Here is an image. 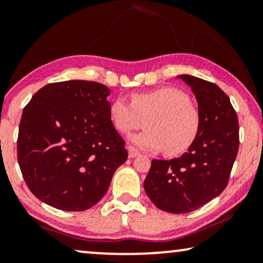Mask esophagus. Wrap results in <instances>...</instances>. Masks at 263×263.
<instances>
[{"label": "esophagus", "instance_id": "obj_1", "mask_svg": "<svg viewBox=\"0 0 263 263\" xmlns=\"http://www.w3.org/2000/svg\"><path fill=\"white\" fill-rule=\"evenodd\" d=\"M128 153H129V157H130V158H136L138 156H140L139 151L136 149L135 147H133V146H129L128 147Z\"/></svg>", "mask_w": 263, "mask_h": 263}]
</instances>
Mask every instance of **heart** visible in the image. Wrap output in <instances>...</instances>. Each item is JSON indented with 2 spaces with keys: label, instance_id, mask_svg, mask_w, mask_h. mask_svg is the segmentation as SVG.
<instances>
[{
  "label": "heart",
  "instance_id": "obj_1",
  "mask_svg": "<svg viewBox=\"0 0 263 263\" xmlns=\"http://www.w3.org/2000/svg\"><path fill=\"white\" fill-rule=\"evenodd\" d=\"M109 117L117 132L128 134L142 125L146 130L129 138L139 148L152 152L165 149L178 156L193 145L200 132V114L186 93L174 87L134 93L132 103L123 97L109 105Z\"/></svg>",
  "mask_w": 263,
  "mask_h": 263
}]
</instances>
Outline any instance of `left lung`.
I'll use <instances>...</instances> for the list:
<instances>
[{
    "instance_id": "left-lung-1",
    "label": "left lung",
    "mask_w": 263,
    "mask_h": 263,
    "mask_svg": "<svg viewBox=\"0 0 263 263\" xmlns=\"http://www.w3.org/2000/svg\"><path fill=\"white\" fill-rule=\"evenodd\" d=\"M192 88L201 125L183 156L153 159L143 188L151 201L168 213H189L217 197L228 185L239 146L238 118L230 98L215 84L178 75Z\"/></svg>"
}]
</instances>
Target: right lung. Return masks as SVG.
Here are the masks:
<instances>
[{
	"mask_svg": "<svg viewBox=\"0 0 263 263\" xmlns=\"http://www.w3.org/2000/svg\"><path fill=\"white\" fill-rule=\"evenodd\" d=\"M110 89L69 80L42 87L25 106L17 161L33 195L57 210L79 212L105 195L128 159L109 117Z\"/></svg>",
	"mask_w": 263,
	"mask_h": 263,
	"instance_id": "add662e5",
	"label": "right lung"
}]
</instances>
